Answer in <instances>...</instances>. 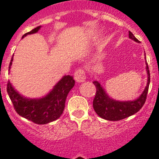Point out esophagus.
I'll return each instance as SVG.
<instances>
[{
    "instance_id": "esophagus-1",
    "label": "esophagus",
    "mask_w": 159,
    "mask_h": 159,
    "mask_svg": "<svg viewBox=\"0 0 159 159\" xmlns=\"http://www.w3.org/2000/svg\"><path fill=\"white\" fill-rule=\"evenodd\" d=\"M74 79L77 82H83L86 80V74L83 69H78L74 72Z\"/></svg>"
}]
</instances>
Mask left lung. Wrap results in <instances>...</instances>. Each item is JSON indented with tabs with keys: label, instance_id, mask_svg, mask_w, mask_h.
<instances>
[{
	"label": "left lung",
	"instance_id": "8db88e82",
	"mask_svg": "<svg viewBox=\"0 0 159 159\" xmlns=\"http://www.w3.org/2000/svg\"><path fill=\"white\" fill-rule=\"evenodd\" d=\"M129 37L135 42H139L134 37L130 31H129ZM146 58V57H145ZM146 63V71L148 74V81L145 88L142 94L135 100L133 101H116L108 96L101 83L97 81H94L93 83L97 87L96 96L93 100V108L96 113L102 118L107 120L117 121L127 118L137 113L145 103L148 86L150 82V74L148 70V63Z\"/></svg>",
	"mask_w": 159,
	"mask_h": 159
}]
</instances>
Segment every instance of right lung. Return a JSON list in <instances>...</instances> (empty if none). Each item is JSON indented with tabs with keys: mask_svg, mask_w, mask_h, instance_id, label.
Returning <instances> with one entry per match:
<instances>
[{
	"mask_svg": "<svg viewBox=\"0 0 159 159\" xmlns=\"http://www.w3.org/2000/svg\"><path fill=\"white\" fill-rule=\"evenodd\" d=\"M40 28L41 26H38L25 34L22 39L28 34L37 33ZM12 62L13 57L10 62L9 70L11 69ZM74 85L73 77L65 75L44 97L28 98L19 93L9 81L7 83V93L13 103L14 108L20 116L38 125H45L56 120L61 116L64 110L67 94Z\"/></svg>",
	"mask_w": 159,
	"mask_h": 159,
	"instance_id": "add662e5",
	"label": "right lung"
}]
</instances>
